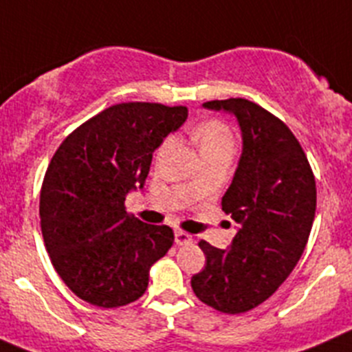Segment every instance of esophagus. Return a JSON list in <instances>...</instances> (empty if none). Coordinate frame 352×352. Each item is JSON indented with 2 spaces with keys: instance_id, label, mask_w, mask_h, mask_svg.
I'll list each match as a JSON object with an SVG mask.
<instances>
[{
  "instance_id": "esophagus-1",
  "label": "esophagus",
  "mask_w": 352,
  "mask_h": 352,
  "mask_svg": "<svg viewBox=\"0 0 352 352\" xmlns=\"http://www.w3.org/2000/svg\"><path fill=\"white\" fill-rule=\"evenodd\" d=\"M174 240H176V245H188V243L193 242L192 235H188V233L185 232H174Z\"/></svg>"
}]
</instances>
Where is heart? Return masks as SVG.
Masks as SVG:
<instances>
[{
	"mask_svg": "<svg viewBox=\"0 0 352 352\" xmlns=\"http://www.w3.org/2000/svg\"><path fill=\"white\" fill-rule=\"evenodd\" d=\"M195 138L199 142L200 150L221 145H233V136L228 126L216 119L200 122L195 128Z\"/></svg>",
	"mask_w": 352,
	"mask_h": 352,
	"instance_id": "b5f03b06",
	"label": "heart"
}]
</instances>
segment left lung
Here are the masks:
<instances>
[{"mask_svg": "<svg viewBox=\"0 0 352 352\" xmlns=\"http://www.w3.org/2000/svg\"><path fill=\"white\" fill-rule=\"evenodd\" d=\"M202 107L239 122L242 155L221 202L239 228L226 249L199 243L206 267L192 289L207 306L239 314L273 296L296 267L314 221L316 183L296 136L263 107L243 98Z\"/></svg>", "mask_w": 352, "mask_h": 352, "instance_id": "1", "label": "left lung"}]
</instances>
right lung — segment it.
Masks as SVG:
<instances>
[{
    "label": "right lung",
    "instance_id": "add662e5",
    "mask_svg": "<svg viewBox=\"0 0 352 352\" xmlns=\"http://www.w3.org/2000/svg\"><path fill=\"white\" fill-rule=\"evenodd\" d=\"M186 117V107L119 103L70 133L53 155L41 188V232L56 273L79 299L117 307L145 294L150 267L174 233L128 216L124 202L143 188L153 152Z\"/></svg>",
    "mask_w": 352,
    "mask_h": 352
}]
</instances>
